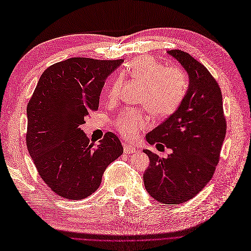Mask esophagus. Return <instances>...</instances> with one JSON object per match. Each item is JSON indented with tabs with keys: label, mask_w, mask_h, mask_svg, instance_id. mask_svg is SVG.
Masks as SVG:
<instances>
[{
	"label": "esophagus",
	"mask_w": 251,
	"mask_h": 251,
	"mask_svg": "<svg viewBox=\"0 0 251 251\" xmlns=\"http://www.w3.org/2000/svg\"><path fill=\"white\" fill-rule=\"evenodd\" d=\"M124 151L125 153H136L137 152V150L135 148H133V146L131 145H125L124 146Z\"/></svg>",
	"instance_id": "34e87169"
}]
</instances>
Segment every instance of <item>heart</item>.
I'll return each instance as SVG.
<instances>
[{
  "mask_svg": "<svg viewBox=\"0 0 251 251\" xmlns=\"http://www.w3.org/2000/svg\"><path fill=\"white\" fill-rule=\"evenodd\" d=\"M126 73L142 84L139 101L148 106L155 116L175 113L189 88V77L184 70L177 66H164L149 56L135 58ZM120 85V79L112 82L108 90L110 100L117 99ZM115 126L124 137L134 140L150 126V117L143 110L127 109L116 118Z\"/></svg>",
  "mask_w": 251,
  "mask_h": 251,
  "instance_id": "obj_1",
  "label": "heart"
}]
</instances>
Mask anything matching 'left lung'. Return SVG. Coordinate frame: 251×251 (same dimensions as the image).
<instances>
[{"label":"left lung","mask_w":251,"mask_h":251,"mask_svg":"<svg viewBox=\"0 0 251 251\" xmlns=\"http://www.w3.org/2000/svg\"><path fill=\"white\" fill-rule=\"evenodd\" d=\"M167 53L189 75V88L174 114L146 135L150 144L164 143L172 152L167 159L149 150L150 166L143 180L155 201L178 204L191 200L211 180L226 134L222 94L210 72L180 50Z\"/></svg>","instance_id":"obj_1"}]
</instances>
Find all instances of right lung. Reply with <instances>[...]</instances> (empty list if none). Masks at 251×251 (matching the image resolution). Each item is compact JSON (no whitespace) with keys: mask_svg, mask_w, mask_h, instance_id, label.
I'll list each match as a JSON object with an SVG mask.
<instances>
[{"mask_svg":"<svg viewBox=\"0 0 251 251\" xmlns=\"http://www.w3.org/2000/svg\"><path fill=\"white\" fill-rule=\"evenodd\" d=\"M123 61L75 57L57 62L43 72L28 102V151L40 177L65 200L96 192L107 166L124 152L115 134L106 133L94 148L80 127L99 109L106 79Z\"/></svg>","mask_w":251,"mask_h":251,"instance_id":"1","label":"right lung"}]
</instances>
